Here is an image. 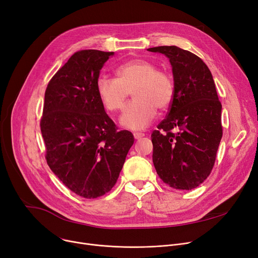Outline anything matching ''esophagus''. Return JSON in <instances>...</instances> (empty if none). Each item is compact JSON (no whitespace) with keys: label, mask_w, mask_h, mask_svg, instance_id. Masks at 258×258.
<instances>
[{"label":"esophagus","mask_w":258,"mask_h":258,"mask_svg":"<svg viewBox=\"0 0 258 258\" xmlns=\"http://www.w3.org/2000/svg\"><path fill=\"white\" fill-rule=\"evenodd\" d=\"M145 136V135L143 134V133H134V138L135 139H141L142 137H144Z\"/></svg>","instance_id":"esophagus-1"}]
</instances>
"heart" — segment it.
I'll return each instance as SVG.
<instances>
[{
	"label": "heart",
	"mask_w": 258,
	"mask_h": 258,
	"mask_svg": "<svg viewBox=\"0 0 258 258\" xmlns=\"http://www.w3.org/2000/svg\"><path fill=\"white\" fill-rule=\"evenodd\" d=\"M116 78L100 76L96 81L98 98L107 112L115 113L124 106L130 93L135 98L120 118V123L130 130H143L157 115V107L170 105L174 87L171 77L157 66L143 58L130 59L115 71Z\"/></svg>",
	"instance_id": "1"
}]
</instances>
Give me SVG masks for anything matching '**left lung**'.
Listing matches in <instances>:
<instances>
[{
	"mask_svg": "<svg viewBox=\"0 0 258 258\" xmlns=\"http://www.w3.org/2000/svg\"><path fill=\"white\" fill-rule=\"evenodd\" d=\"M169 58L174 95L166 118L152 134L153 162L160 179L191 190L210 174L223 136L222 104L209 68L177 46L147 49ZM177 128L178 132L171 131Z\"/></svg>",
	"mask_w": 258,
	"mask_h": 258,
	"instance_id": "left-lung-1",
	"label": "left lung"
}]
</instances>
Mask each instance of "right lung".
Masks as SVG:
<instances>
[{"label": "right lung", "instance_id": "obj_1", "mask_svg": "<svg viewBox=\"0 0 258 258\" xmlns=\"http://www.w3.org/2000/svg\"><path fill=\"white\" fill-rule=\"evenodd\" d=\"M114 52H75L47 86L40 132L46 160L71 191L96 199L116 184L134 143L133 134L118 131L96 92L104 62Z\"/></svg>", "mask_w": 258, "mask_h": 258}]
</instances>
